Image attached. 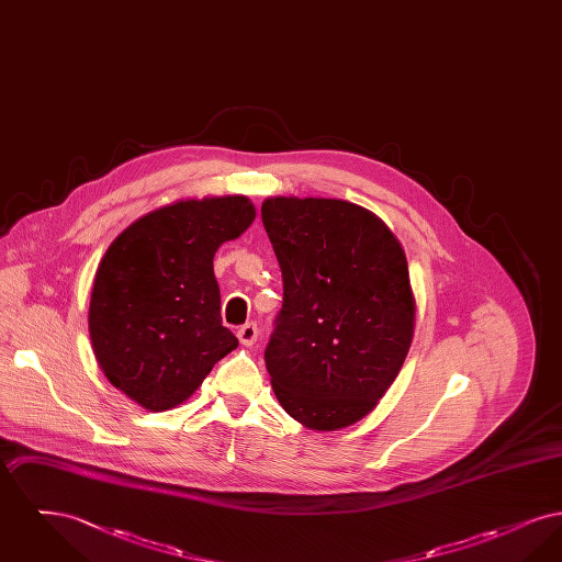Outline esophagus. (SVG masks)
<instances>
[{"mask_svg": "<svg viewBox=\"0 0 562 562\" xmlns=\"http://www.w3.org/2000/svg\"><path fill=\"white\" fill-rule=\"evenodd\" d=\"M257 335H259V330H257L255 322H246L238 328V339H240L241 346H252L257 341Z\"/></svg>", "mask_w": 562, "mask_h": 562, "instance_id": "obj_1", "label": "esophagus"}]
</instances>
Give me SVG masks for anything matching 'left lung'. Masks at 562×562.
<instances>
[{
    "label": "left lung",
    "instance_id": "left-lung-1",
    "mask_svg": "<svg viewBox=\"0 0 562 562\" xmlns=\"http://www.w3.org/2000/svg\"><path fill=\"white\" fill-rule=\"evenodd\" d=\"M261 218L284 280L266 349L273 394L305 428L353 426L390 390L413 341L401 241L376 214L333 198H268Z\"/></svg>",
    "mask_w": 562,
    "mask_h": 562
}]
</instances>
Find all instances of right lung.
I'll return each mask as SVG.
<instances>
[{
    "mask_svg": "<svg viewBox=\"0 0 562 562\" xmlns=\"http://www.w3.org/2000/svg\"><path fill=\"white\" fill-rule=\"evenodd\" d=\"M246 195L179 200L136 218L103 255L88 330L109 383L147 411L179 406L238 348L221 324L214 252L255 221Z\"/></svg>",
    "mask_w": 562,
    "mask_h": 562,
    "instance_id": "obj_1",
    "label": "right lung"
}]
</instances>
